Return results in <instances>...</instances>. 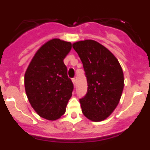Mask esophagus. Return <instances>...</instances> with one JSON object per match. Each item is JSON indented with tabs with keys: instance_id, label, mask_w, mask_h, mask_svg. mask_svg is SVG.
Returning a JSON list of instances; mask_svg holds the SVG:
<instances>
[{
	"instance_id": "34e87169",
	"label": "esophagus",
	"mask_w": 150,
	"mask_h": 150,
	"mask_svg": "<svg viewBox=\"0 0 150 150\" xmlns=\"http://www.w3.org/2000/svg\"><path fill=\"white\" fill-rule=\"evenodd\" d=\"M76 79H75V78H73L72 79V82H73V83H74V86H76Z\"/></svg>"
}]
</instances>
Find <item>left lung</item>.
Masks as SVG:
<instances>
[{
    "label": "left lung",
    "instance_id": "left-lung-1",
    "mask_svg": "<svg viewBox=\"0 0 150 150\" xmlns=\"http://www.w3.org/2000/svg\"><path fill=\"white\" fill-rule=\"evenodd\" d=\"M73 48L83 62L88 83L86 95L79 99L82 112L91 121H103L114 111L121 98L122 69L115 55L97 41H78Z\"/></svg>",
    "mask_w": 150,
    "mask_h": 150
}]
</instances>
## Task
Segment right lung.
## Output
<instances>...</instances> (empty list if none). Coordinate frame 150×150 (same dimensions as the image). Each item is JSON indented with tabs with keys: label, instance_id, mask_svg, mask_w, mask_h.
Segmentation results:
<instances>
[{
	"label": "right lung",
	"instance_id": "right-lung-1",
	"mask_svg": "<svg viewBox=\"0 0 150 150\" xmlns=\"http://www.w3.org/2000/svg\"><path fill=\"white\" fill-rule=\"evenodd\" d=\"M71 47L70 42L50 40L38 50L25 74L28 99L35 112L46 120L59 119L72 96L74 85L64 64Z\"/></svg>",
	"mask_w": 150,
	"mask_h": 150
}]
</instances>
